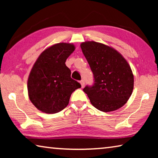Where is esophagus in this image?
Wrapping results in <instances>:
<instances>
[{"mask_svg": "<svg viewBox=\"0 0 158 158\" xmlns=\"http://www.w3.org/2000/svg\"><path fill=\"white\" fill-rule=\"evenodd\" d=\"M80 84H81V87L84 88V85H85V81H84V79L81 80V81H80Z\"/></svg>", "mask_w": 158, "mask_h": 158, "instance_id": "esophagus-1", "label": "esophagus"}]
</instances>
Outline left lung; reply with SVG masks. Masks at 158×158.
Returning a JSON list of instances; mask_svg holds the SVG:
<instances>
[{
    "label": "left lung",
    "mask_w": 158,
    "mask_h": 158,
    "mask_svg": "<svg viewBox=\"0 0 158 158\" xmlns=\"http://www.w3.org/2000/svg\"><path fill=\"white\" fill-rule=\"evenodd\" d=\"M93 74V84L83 90L98 110L109 112L123 106L132 95L134 76L129 64L116 50L96 42L81 44Z\"/></svg>",
    "instance_id": "left-lung-1"
}]
</instances>
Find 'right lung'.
<instances>
[{
    "label": "right lung",
    "mask_w": 158,
    "mask_h": 158,
    "mask_svg": "<svg viewBox=\"0 0 158 158\" xmlns=\"http://www.w3.org/2000/svg\"><path fill=\"white\" fill-rule=\"evenodd\" d=\"M74 46L58 43L44 50L37 58L28 79V92L31 102L47 114L58 113L68 106L74 90L81 88L71 78V71L65 65Z\"/></svg>",
    "instance_id": "1"
}]
</instances>
